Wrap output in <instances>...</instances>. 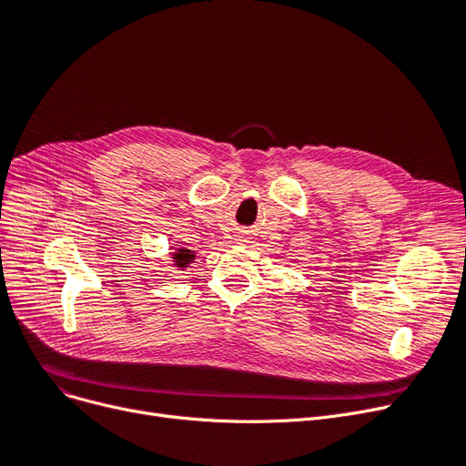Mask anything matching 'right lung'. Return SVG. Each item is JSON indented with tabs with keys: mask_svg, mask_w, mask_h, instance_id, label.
Returning <instances> with one entry per match:
<instances>
[{
	"mask_svg": "<svg viewBox=\"0 0 466 466\" xmlns=\"http://www.w3.org/2000/svg\"><path fill=\"white\" fill-rule=\"evenodd\" d=\"M171 258H173V267H177L178 270H185L190 262H194L196 255H194V251H190L187 248H178L171 253Z\"/></svg>",
	"mask_w": 466,
	"mask_h": 466,
	"instance_id": "add662e5",
	"label": "right lung"
}]
</instances>
